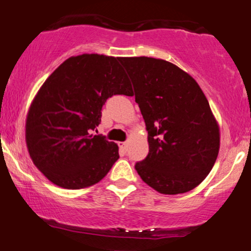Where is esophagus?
Wrapping results in <instances>:
<instances>
[{"instance_id": "1", "label": "esophagus", "mask_w": 251, "mask_h": 251, "mask_svg": "<svg viewBox=\"0 0 251 251\" xmlns=\"http://www.w3.org/2000/svg\"><path fill=\"white\" fill-rule=\"evenodd\" d=\"M118 145H119V148L124 150V151H126L127 150V143L126 142H122V143H118Z\"/></svg>"}]
</instances>
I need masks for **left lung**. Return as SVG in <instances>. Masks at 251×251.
I'll list each match as a JSON object with an SVG mask.
<instances>
[{
  "mask_svg": "<svg viewBox=\"0 0 251 251\" xmlns=\"http://www.w3.org/2000/svg\"><path fill=\"white\" fill-rule=\"evenodd\" d=\"M148 129L140 178L164 195L188 192L205 179L220 151V127L200 85L174 63L122 57Z\"/></svg>",
  "mask_w": 251,
  "mask_h": 251,
  "instance_id": "left-lung-1",
  "label": "left lung"
}]
</instances>
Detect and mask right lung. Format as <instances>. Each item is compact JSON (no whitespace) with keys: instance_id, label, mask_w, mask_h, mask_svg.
Masks as SVG:
<instances>
[{"instance_id":"obj_1","label":"right lung","mask_w":251,"mask_h":251,"mask_svg":"<svg viewBox=\"0 0 251 251\" xmlns=\"http://www.w3.org/2000/svg\"><path fill=\"white\" fill-rule=\"evenodd\" d=\"M120 57L82 54L63 61L39 89L28 111L25 143L35 164L63 189L88 188L108 174L118 145L91 132L116 94L131 96Z\"/></svg>"}]
</instances>
